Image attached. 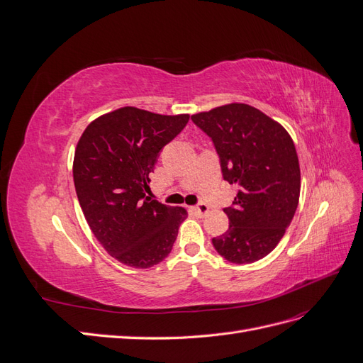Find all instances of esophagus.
<instances>
[{
    "mask_svg": "<svg viewBox=\"0 0 363 363\" xmlns=\"http://www.w3.org/2000/svg\"><path fill=\"white\" fill-rule=\"evenodd\" d=\"M192 211L199 216H204L208 212V206L206 203H199L195 207H192Z\"/></svg>",
    "mask_w": 363,
    "mask_h": 363,
    "instance_id": "1",
    "label": "esophagus"
}]
</instances>
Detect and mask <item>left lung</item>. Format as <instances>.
I'll return each instance as SVG.
<instances>
[{"instance_id":"obj_1","label":"left lung","mask_w":363,"mask_h":363,"mask_svg":"<svg viewBox=\"0 0 363 363\" xmlns=\"http://www.w3.org/2000/svg\"><path fill=\"white\" fill-rule=\"evenodd\" d=\"M191 119L212 139L224 180L239 186L233 204L224 208L228 230L212 244L232 263L260 260L277 247L298 206L301 177L294 140L277 121L242 103Z\"/></svg>"}]
</instances>
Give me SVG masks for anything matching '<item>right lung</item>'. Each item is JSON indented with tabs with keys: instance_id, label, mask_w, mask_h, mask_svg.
Here are the masks:
<instances>
[{
	"instance_id": "obj_1",
	"label": "right lung",
	"mask_w": 363,
	"mask_h": 363,
	"mask_svg": "<svg viewBox=\"0 0 363 363\" xmlns=\"http://www.w3.org/2000/svg\"><path fill=\"white\" fill-rule=\"evenodd\" d=\"M189 115L121 107L86 127L74 156V184L94 236L118 262L151 268L167 257L188 212L145 195L160 150Z\"/></svg>"
}]
</instances>
